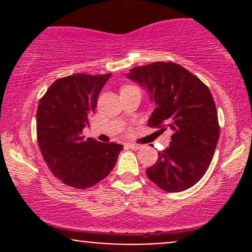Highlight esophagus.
<instances>
[{
    "label": "esophagus",
    "instance_id": "obj_1",
    "mask_svg": "<svg viewBox=\"0 0 252 252\" xmlns=\"http://www.w3.org/2000/svg\"><path fill=\"white\" fill-rule=\"evenodd\" d=\"M126 147L131 150H138V149L142 148V146H141V144H137V143H126Z\"/></svg>",
    "mask_w": 252,
    "mask_h": 252
}]
</instances>
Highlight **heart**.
Instances as JSON below:
<instances>
[{
	"label": "heart",
	"mask_w": 252,
	"mask_h": 252,
	"mask_svg": "<svg viewBox=\"0 0 252 252\" xmlns=\"http://www.w3.org/2000/svg\"><path fill=\"white\" fill-rule=\"evenodd\" d=\"M128 86H131V85H126V86H123V88H128ZM123 88H122V89H123Z\"/></svg>",
	"instance_id": "1"
}]
</instances>
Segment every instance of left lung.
Masks as SVG:
<instances>
[{
	"label": "left lung",
	"mask_w": 252,
	"mask_h": 252,
	"mask_svg": "<svg viewBox=\"0 0 252 252\" xmlns=\"http://www.w3.org/2000/svg\"><path fill=\"white\" fill-rule=\"evenodd\" d=\"M128 77L148 89L156 104L150 128L173 130L170 146L158 153L147 176L166 192L189 189L209 169L219 138L212 94L198 77L170 62L137 66Z\"/></svg>",
	"instance_id": "1"
}]
</instances>
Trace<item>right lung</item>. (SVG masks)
Here are the masks:
<instances>
[{
  "label": "right lung",
  "mask_w": 252,
  "mask_h": 252,
  "mask_svg": "<svg viewBox=\"0 0 252 252\" xmlns=\"http://www.w3.org/2000/svg\"><path fill=\"white\" fill-rule=\"evenodd\" d=\"M110 77L77 73L59 78L37 105L36 137L43 160L54 176L73 189H89L105 179L123 149L122 144L82 136Z\"/></svg>",
  "instance_id": "obj_1"
}]
</instances>
